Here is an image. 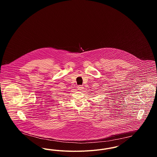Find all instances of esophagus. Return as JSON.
<instances>
[{
  "instance_id": "obj_1",
  "label": "esophagus",
  "mask_w": 157,
  "mask_h": 157,
  "mask_svg": "<svg viewBox=\"0 0 157 157\" xmlns=\"http://www.w3.org/2000/svg\"><path fill=\"white\" fill-rule=\"evenodd\" d=\"M78 90L82 91L83 89V86L82 85H78Z\"/></svg>"
}]
</instances>
